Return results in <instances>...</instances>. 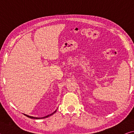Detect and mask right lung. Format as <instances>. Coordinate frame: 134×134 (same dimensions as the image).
Segmentation results:
<instances>
[{
  "instance_id": "1",
  "label": "right lung",
  "mask_w": 134,
  "mask_h": 134,
  "mask_svg": "<svg viewBox=\"0 0 134 134\" xmlns=\"http://www.w3.org/2000/svg\"><path fill=\"white\" fill-rule=\"evenodd\" d=\"M57 111V110H55L54 111V112H53V113H52L51 114H50V115H47V116H44V117H42V118H37V117H34V116H29V115H26V114H24V115H25L26 116H27V117H28V118H32V119H44V118H47V117H49V116H51L52 115H53L54 113H55V112Z\"/></svg>"
}]
</instances>
